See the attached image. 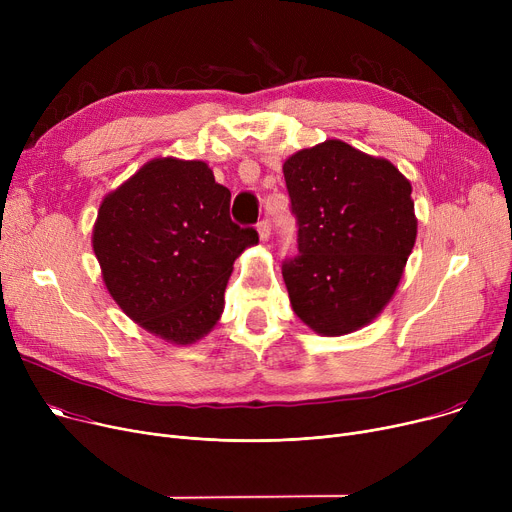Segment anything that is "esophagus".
<instances>
[{
    "instance_id": "obj_1",
    "label": "esophagus",
    "mask_w": 512,
    "mask_h": 512,
    "mask_svg": "<svg viewBox=\"0 0 512 512\" xmlns=\"http://www.w3.org/2000/svg\"><path fill=\"white\" fill-rule=\"evenodd\" d=\"M257 232H259V238H261V240H267V238H270V232H272V222L267 220V218H263V220L257 224Z\"/></svg>"
}]
</instances>
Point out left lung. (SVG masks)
<instances>
[{
	"mask_svg": "<svg viewBox=\"0 0 512 512\" xmlns=\"http://www.w3.org/2000/svg\"><path fill=\"white\" fill-rule=\"evenodd\" d=\"M299 255L284 259L292 311L321 336L367 326L388 305L417 236L411 182L342 141L284 161Z\"/></svg>",
	"mask_w": 512,
	"mask_h": 512,
	"instance_id": "8db88e82",
	"label": "left lung"
}]
</instances>
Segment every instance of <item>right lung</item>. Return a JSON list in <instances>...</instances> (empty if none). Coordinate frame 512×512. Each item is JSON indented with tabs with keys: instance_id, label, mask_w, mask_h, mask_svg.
Listing matches in <instances>:
<instances>
[{
	"instance_id": "obj_1",
	"label": "right lung",
	"mask_w": 512,
	"mask_h": 512,
	"mask_svg": "<svg viewBox=\"0 0 512 512\" xmlns=\"http://www.w3.org/2000/svg\"><path fill=\"white\" fill-rule=\"evenodd\" d=\"M259 240L230 220V191L205 161L151 159L101 201L93 251L120 309L172 344L218 324L234 259Z\"/></svg>"
}]
</instances>
